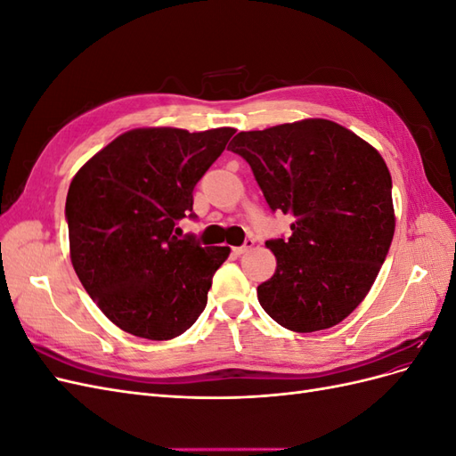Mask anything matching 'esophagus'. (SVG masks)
<instances>
[{"instance_id": "1", "label": "esophagus", "mask_w": 456, "mask_h": 456, "mask_svg": "<svg viewBox=\"0 0 456 456\" xmlns=\"http://www.w3.org/2000/svg\"><path fill=\"white\" fill-rule=\"evenodd\" d=\"M255 245V240H245V243L243 245H240V247H233V255H243V253H247L251 249V247Z\"/></svg>"}]
</instances>
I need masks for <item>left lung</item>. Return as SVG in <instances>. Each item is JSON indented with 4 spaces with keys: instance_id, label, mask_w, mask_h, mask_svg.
Listing matches in <instances>:
<instances>
[{
    "instance_id": "left-lung-1",
    "label": "left lung",
    "mask_w": 456,
    "mask_h": 456,
    "mask_svg": "<svg viewBox=\"0 0 456 456\" xmlns=\"http://www.w3.org/2000/svg\"><path fill=\"white\" fill-rule=\"evenodd\" d=\"M291 236L268 240L278 258L256 287L260 306L295 333L348 317L375 283L394 238L392 176L379 151L329 119L241 131L230 144Z\"/></svg>"
}]
</instances>
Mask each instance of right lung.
Listing matches in <instances>:
<instances>
[{"label": "right lung", "mask_w": 456, "mask_h": 456, "mask_svg": "<svg viewBox=\"0 0 456 456\" xmlns=\"http://www.w3.org/2000/svg\"><path fill=\"white\" fill-rule=\"evenodd\" d=\"M233 133L127 131L74 176L66 198L72 265L94 305L126 333L169 340L205 310L230 247H201L196 236H178L176 224L198 218L194 188Z\"/></svg>", "instance_id": "obj_1"}]
</instances>
